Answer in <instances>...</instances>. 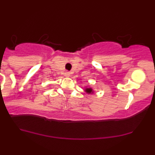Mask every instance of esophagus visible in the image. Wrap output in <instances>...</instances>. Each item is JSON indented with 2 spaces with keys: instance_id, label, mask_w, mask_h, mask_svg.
<instances>
[{
  "instance_id": "34e87169",
  "label": "esophagus",
  "mask_w": 155,
  "mask_h": 155,
  "mask_svg": "<svg viewBox=\"0 0 155 155\" xmlns=\"http://www.w3.org/2000/svg\"><path fill=\"white\" fill-rule=\"evenodd\" d=\"M64 75H65V76H67V77H69V76H70V72H66V73H64Z\"/></svg>"
}]
</instances>
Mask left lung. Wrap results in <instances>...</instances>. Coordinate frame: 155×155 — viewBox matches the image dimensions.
I'll list each match as a JSON object with an SVG mask.
<instances>
[{"label": "left lung", "mask_w": 155, "mask_h": 155, "mask_svg": "<svg viewBox=\"0 0 155 155\" xmlns=\"http://www.w3.org/2000/svg\"><path fill=\"white\" fill-rule=\"evenodd\" d=\"M85 91H87L88 93H91L92 92V89H91V88H86V89H85Z\"/></svg>", "instance_id": "8db88e82"}]
</instances>
